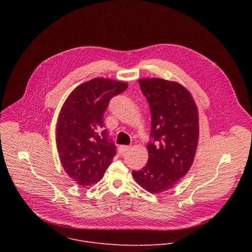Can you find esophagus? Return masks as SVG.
<instances>
[{
  "label": "esophagus",
  "mask_w": 252,
  "mask_h": 252,
  "mask_svg": "<svg viewBox=\"0 0 252 252\" xmlns=\"http://www.w3.org/2000/svg\"><path fill=\"white\" fill-rule=\"evenodd\" d=\"M129 149H130V147H128V146H121L120 149H119V152H120V154L124 155V154H125L126 152H127Z\"/></svg>",
  "instance_id": "esophagus-1"
}]
</instances>
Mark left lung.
Listing matches in <instances>:
<instances>
[{
    "mask_svg": "<svg viewBox=\"0 0 252 252\" xmlns=\"http://www.w3.org/2000/svg\"><path fill=\"white\" fill-rule=\"evenodd\" d=\"M152 114L148 163L132 171L135 182L151 193L172 189L189 170L199 137L198 111L181 84L158 78L138 80Z\"/></svg>",
    "mask_w": 252,
    "mask_h": 252,
    "instance_id": "8db88e82",
    "label": "left lung"
}]
</instances>
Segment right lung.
Instances as JSON below:
<instances>
[{"mask_svg":"<svg viewBox=\"0 0 252 252\" xmlns=\"http://www.w3.org/2000/svg\"><path fill=\"white\" fill-rule=\"evenodd\" d=\"M127 84L95 78L77 87L63 102L57 124V147L67 175L78 185L97 183L116 156L104 129L103 114L111 98Z\"/></svg>","mask_w":252,"mask_h":252,"instance_id":"1","label":"right lung"}]
</instances>
